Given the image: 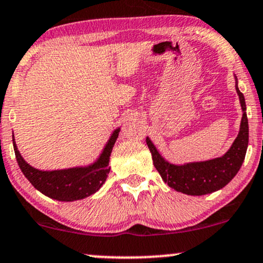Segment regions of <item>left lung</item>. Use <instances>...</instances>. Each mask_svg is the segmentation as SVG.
Returning <instances> with one entry per match:
<instances>
[{"label": "left lung", "mask_w": 263, "mask_h": 263, "mask_svg": "<svg viewBox=\"0 0 263 263\" xmlns=\"http://www.w3.org/2000/svg\"><path fill=\"white\" fill-rule=\"evenodd\" d=\"M234 77H235V89L239 96L242 117L239 134L224 155L205 161L184 162L176 165L167 161L159 153L150 138L146 137V144L153 156L154 166L161 175L163 182L167 183V186L172 190L188 196H204L213 193L227 186L241 167L249 145V122L246 116L245 97L237 86L236 75H234Z\"/></svg>", "instance_id": "8db88e82"}]
</instances>
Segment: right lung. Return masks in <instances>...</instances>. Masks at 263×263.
<instances>
[{"instance_id":"1","label":"right lung","mask_w":263,"mask_h":263,"mask_svg":"<svg viewBox=\"0 0 263 263\" xmlns=\"http://www.w3.org/2000/svg\"><path fill=\"white\" fill-rule=\"evenodd\" d=\"M120 128L114 129L107 143L104 144L100 156L93 162L85 166L63 170H38L30 166L21 155L13 138V149L18 166L27 180L35 190L49 198L60 202H73L92 196L107 180L109 174V159L113 146L118 139Z\"/></svg>"}]
</instances>
